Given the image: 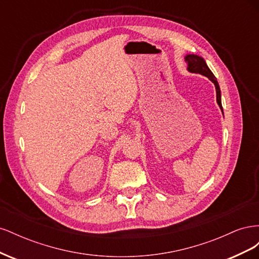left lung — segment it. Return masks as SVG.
Listing matches in <instances>:
<instances>
[{
    "label": "left lung",
    "instance_id": "left-lung-1",
    "mask_svg": "<svg viewBox=\"0 0 259 259\" xmlns=\"http://www.w3.org/2000/svg\"><path fill=\"white\" fill-rule=\"evenodd\" d=\"M185 60L188 65V70H189L190 72L193 73H199L204 75L206 77L214 83L215 88H216V98H217V104L218 106L221 107V109L223 110V106H222V98H221V89H219V85L218 82L216 80L215 75L213 74V72L210 71L209 68L207 67L205 60L203 59L202 57L198 56V55H187L185 57ZM224 113V112H223Z\"/></svg>",
    "mask_w": 259,
    "mask_h": 259
}]
</instances>
